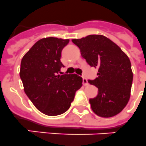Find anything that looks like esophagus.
Wrapping results in <instances>:
<instances>
[{
  "label": "esophagus",
  "mask_w": 146,
  "mask_h": 146,
  "mask_svg": "<svg viewBox=\"0 0 146 146\" xmlns=\"http://www.w3.org/2000/svg\"><path fill=\"white\" fill-rule=\"evenodd\" d=\"M88 80H87V79L85 77H83V84H84V85H88Z\"/></svg>",
  "instance_id": "1"
}]
</instances>
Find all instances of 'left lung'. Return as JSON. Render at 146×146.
<instances>
[{"label":"left lung","instance_id":"obj_1","mask_svg":"<svg viewBox=\"0 0 146 146\" xmlns=\"http://www.w3.org/2000/svg\"><path fill=\"white\" fill-rule=\"evenodd\" d=\"M90 67L98 68V77L88 80L98 88V95L90 99L95 113L108 118L124 109L131 96L133 73L129 58L120 47L102 35H90L72 40Z\"/></svg>","mask_w":146,"mask_h":146}]
</instances>
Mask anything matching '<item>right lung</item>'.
I'll use <instances>...</instances> for the list:
<instances>
[{"label": "right lung", "instance_id": "right-lung-1", "mask_svg": "<svg viewBox=\"0 0 146 146\" xmlns=\"http://www.w3.org/2000/svg\"><path fill=\"white\" fill-rule=\"evenodd\" d=\"M69 39H40L21 60L20 77L25 94L35 107L47 116L64 113L70 107L76 92L82 86L76 74L57 75L62 67V51Z\"/></svg>", "mask_w": 146, "mask_h": 146}]
</instances>
